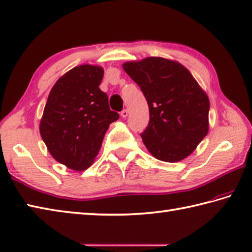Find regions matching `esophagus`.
I'll return each instance as SVG.
<instances>
[{
  "label": "esophagus",
  "instance_id": "1",
  "mask_svg": "<svg viewBox=\"0 0 252 252\" xmlns=\"http://www.w3.org/2000/svg\"><path fill=\"white\" fill-rule=\"evenodd\" d=\"M128 114H129V112H128L127 108H125V110H123V111L121 112V116H122L123 118H126V117L128 116Z\"/></svg>",
  "mask_w": 252,
  "mask_h": 252
}]
</instances>
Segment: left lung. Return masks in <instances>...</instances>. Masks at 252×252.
<instances>
[{"mask_svg": "<svg viewBox=\"0 0 252 252\" xmlns=\"http://www.w3.org/2000/svg\"><path fill=\"white\" fill-rule=\"evenodd\" d=\"M123 69L139 85L150 121L140 135L149 153L164 162L191 155L210 129V98L191 72L161 57L127 61Z\"/></svg>", "mask_w": 252, "mask_h": 252, "instance_id": "1", "label": "left lung"}]
</instances>
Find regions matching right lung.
<instances>
[{"label":"right lung","mask_w":252,"mask_h":252,"mask_svg":"<svg viewBox=\"0 0 252 252\" xmlns=\"http://www.w3.org/2000/svg\"><path fill=\"white\" fill-rule=\"evenodd\" d=\"M104 69L81 64L57 80L50 90L39 123V132L49 154L74 171L91 167L108 127L118 120L99 90Z\"/></svg>","instance_id":"add662e5"}]
</instances>
